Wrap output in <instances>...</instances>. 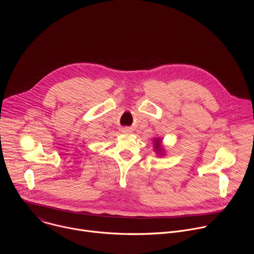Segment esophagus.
Instances as JSON below:
<instances>
[{
	"label": "esophagus",
	"instance_id": "obj_1",
	"mask_svg": "<svg viewBox=\"0 0 254 254\" xmlns=\"http://www.w3.org/2000/svg\"><path fill=\"white\" fill-rule=\"evenodd\" d=\"M123 131H124V132H127V131H129V128H127V127H125V128L123 129Z\"/></svg>",
	"mask_w": 254,
	"mask_h": 254
}]
</instances>
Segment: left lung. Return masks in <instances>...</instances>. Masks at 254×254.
<instances>
[{
	"label": "left lung",
	"mask_w": 254,
	"mask_h": 254,
	"mask_svg": "<svg viewBox=\"0 0 254 254\" xmlns=\"http://www.w3.org/2000/svg\"><path fill=\"white\" fill-rule=\"evenodd\" d=\"M155 149L157 150L158 153H162V150H161V139H159V138L155 139Z\"/></svg>",
	"instance_id": "1"
}]
</instances>
